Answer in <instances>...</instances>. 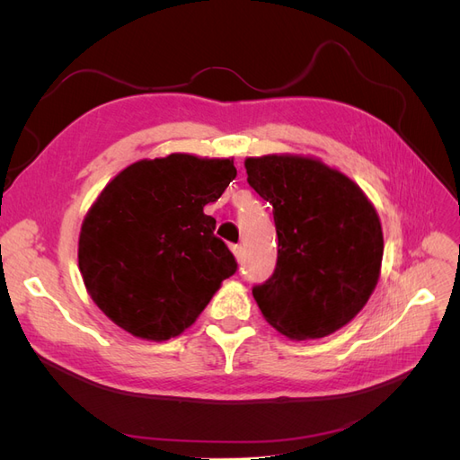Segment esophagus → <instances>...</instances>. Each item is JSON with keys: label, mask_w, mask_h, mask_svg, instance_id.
Returning <instances> with one entry per match:
<instances>
[{"label": "esophagus", "mask_w": 460, "mask_h": 460, "mask_svg": "<svg viewBox=\"0 0 460 460\" xmlns=\"http://www.w3.org/2000/svg\"><path fill=\"white\" fill-rule=\"evenodd\" d=\"M230 249H232V253H234L235 261H242V259H243V247H242V245H232Z\"/></svg>", "instance_id": "34e87169"}]
</instances>
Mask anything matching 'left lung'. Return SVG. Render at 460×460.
Here are the masks:
<instances>
[{
    "label": "left lung",
    "instance_id": "left-lung-1",
    "mask_svg": "<svg viewBox=\"0 0 460 460\" xmlns=\"http://www.w3.org/2000/svg\"><path fill=\"white\" fill-rule=\"evenodd\" d=\"M247 182L272 205L278 261L253 297L289 340L330 336L365 307L378 284L384 235L351 178L301 155L245 159Z\"/></svg>",
    "mask_w": 460,
    "mask_h": 460
}]
</instances>
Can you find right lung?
Here are the masks:
<instances>
[{"mask_svg": "<svg viewBox=\"0 0 460 460\" xmlns=\"http://www.w3.org/2000/svg\"><path fill=\"white\" fill-rule=\"evenodd\" d=\"M232 159H144L103 188L82 222L78 269L90 297L136 338L190 328L238 269L203 213L235 178Z\"/></svg>", "mask_w": 460, "mask_h": 460, "instance_id": "add662e5", "label": "right lung"}]
</instances>
